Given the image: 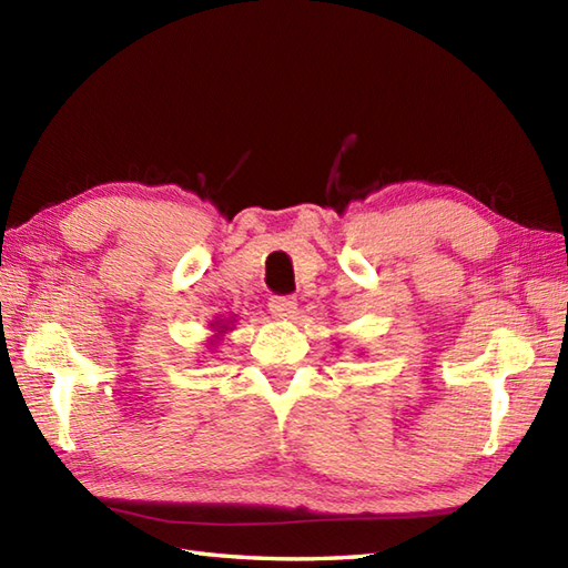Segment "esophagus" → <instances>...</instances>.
I'll use <instances>...</instances> for the list:
<instances>
[{
	"label": "esophagus",
	"instance_id": "esophagus-1",
	"mask_svg": "<svg viewBox=\"0 0 568 568\" xmlns=\"http://www.w3.org/2000/svg\"><path fill=\"white\" fill-rule=\"evenodd\" d=\"M268 310L273 316H278V320H290V316H293L297 310V302H295V297L275 295L268 300Z\"/></svg>",
	"mask_w": 568,
	"mask_h": 568
}]
</instances>
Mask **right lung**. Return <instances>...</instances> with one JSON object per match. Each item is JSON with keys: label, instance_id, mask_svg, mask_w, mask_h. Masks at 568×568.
Here are the masks:
<instances>
[{"label": "right lung", "instance_id": "1", "mask_svg": "<svg viewBox=\"0 0 568 568\" xmlns=\"http://www.w3.org/2000/svg\"><path fill=\"white\" fill-rule=\"evenodd\" d=\"M230 324H232V320H230V322H227V320H217V322H213L210 326H213L215 332H217V336H220V334H224V332H230ZM217 336H215V338H217ZM210 344H213V341H210Z\"/></svg>", "mask_w": 568, "mask_h": 568}]
</instances>
